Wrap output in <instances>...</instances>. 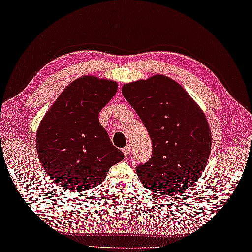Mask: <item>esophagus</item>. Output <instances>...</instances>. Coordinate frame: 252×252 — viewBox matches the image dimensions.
<instances>
[{"mask_svg":"<svg viewBox=\"0 0 252 252\" xmlns=\"http://www.w3.org/2000/svg\"><path fill=\"white\" fill-rule=\"evenodd\" d=\"M130 153H131V148L129 145H127V146H126L125 149H123V154H125L126 158H129Z\"/></svg>","mask_w":252,"mask_h":252,"instance_id":"obj_1","label":"esophagus"}]
</instances>
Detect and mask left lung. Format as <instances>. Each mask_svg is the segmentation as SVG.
Segmentation results:
<instances>
[{
    "mask_svg": "<svg viewBox=\"0 0 252 252\" xmlns=\"http://www.w3.org/2000/svg\"><path fill=\"white\" fill-rule=\"evenodd\" d=\"M148 130L152 157L136 167L142 184L158 195L190 189L207 164L212 134L202 109L176 81L163 75L122 87Z\"/></svg>",
    "mask_w": 252,
    "mask_h": 252,
    "instance_id": "obj_1",
    "label": "left lung"
}]
</instances>
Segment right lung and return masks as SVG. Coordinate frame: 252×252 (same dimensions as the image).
Segmentation results:
<instances>
[{"label": "right lung", "mask_w": 252, "mask_h": 252, "mask_svg": "<svg viewBox=\"0 0 252 252\" xmlns=\"http://www.w3.org/2000/svg\"><path fill=\"white\" fill-rule=\"evenodd\" d=\"M118 90L113 80L82 76L68 85L45 114L36 134L38 158L62 189L85 191L125 158L99 122V112Z\"/></svg>", "instance_id": "add662e5"}]
</instances>
